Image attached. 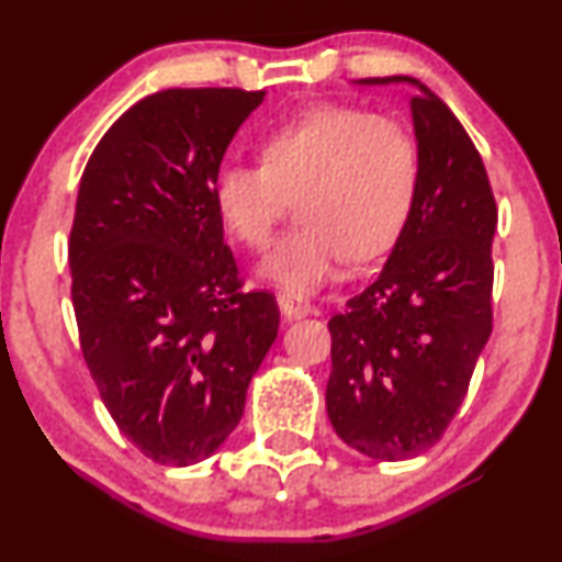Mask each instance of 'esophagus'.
<instances>
[{"label":"esophagus","instance_id":"esophagus-1","mask_svg":"<svg viewBox=\"0 0 562 562\" xmlns=\"http://www.w3.org/2000/svg\"><path fill=\"white\" fill-rule=\"evenodd\" d=\"M277 303H280V312L285 314L288 319H303L306 314H312V303L303 299L301 293H293V290H282L277 295Z\"/></svg>","mask_w":562,"mask_h":562}]
</instances>
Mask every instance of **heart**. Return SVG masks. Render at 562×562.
<instances>
[{
	"mask_svg": "<svg viewBox=\"0 0 562 562\" xmlns=\"http://www.w3.org/2000/svg\"><path fill=\"white\" fill-rule=\"evenodd\" d=\"M420 160L398 121L362 108L317 105L261 139V166L224 164L211 200L250 250L272 243L285 198L303 222L263 261L261 274L293 293L335 280L348 254L375 259L398 240L415 209Z\"/></svg>",
	"mask_w": 562,
	"mask_h": 562,
	"instance_id": "heart-1",
	"label": "heart"
}]
</instances>
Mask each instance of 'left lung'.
Segmentation results:
<instances>
[{"label":"left lung","mask_w":562,"mask_h":562,"mask_svg":"<svg viewBox=\"0 0 562 562\" xmlns=\"http://www.w3.org/2000/svg\"><path fill=\"white\" fill-rule=\"evenodd\" d=\"M420 182L383 272L327 322V417L372 460H409L443 436L492 335L496 203L473 139L441 97L409 76Z\"/></svg>","instance_id":"1"}]
</instances>
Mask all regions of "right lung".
Masks as SVG:
<instances>
[{
  "mask_svg": "<svg viewBox=\"0 0 562 562\" xmlns=\"http://www.w3.org/2000/svg\"><path fill=\"white\" fill-rule=\"evenodd\" d=\"M263 94L145 97L81 173L68 243L81 351L121 434L160 465L187 468L227 441L280 327L274 295L243 290L211 200Z\"/></svg>",
  "mask_w": 562,
  "mask_h": 562,
  "instance_id": "add662e5",
  "label": "right lung"
}]
</instances>
